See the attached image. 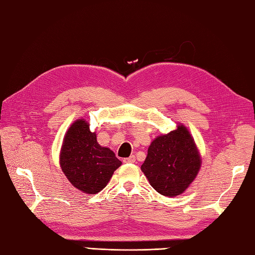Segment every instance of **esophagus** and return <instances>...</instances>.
<instances>
[{
  "mask_svg": "<svg viewBox=\"0 0 255 255\" xmlns=\"http://www.w3.org/2000/svg\"><path fill=\"white\" fill-rule=\"evenodd\" d=\"M123 162L124 163H134V162H135V156L131 155V156H128V157H124L123 158Z\"/></svg>",
  "mask_w": 255,
  "mask_h": 255,
  "instance_id": "esophagus-1",
  "label": "esophagus"
}]
</instances>
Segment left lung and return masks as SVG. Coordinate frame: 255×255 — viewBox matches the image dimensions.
<instances>
[{
  "instance_id": "8db88e82",
  "label": "left lung",
  "mask_w": 255,
  "mask_h": 255,
  "mask_svg": "<svg viewBox=\"0 0 255 255\" xmlns=\"http://www.w3.org/2000/svg\"><path fill=\"white\" fill-rule=\"evenodd\" d=\"M200 166L193 137L185 127L179 126L151 143L141 170L158 193L176 196L193 182Z\"/></svg>"
}]
</instances>
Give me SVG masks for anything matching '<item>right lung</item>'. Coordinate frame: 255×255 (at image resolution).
Instances as JSON below:
<instances>
[{
    "mask_svg": "<svg viewBox=\"0 0 255 255\" xmlns=\"http://www.w3.org/2000/svg\"><path fill=\"white\" fill-rule=\"evenodd\" d=\"M60 163L72 185L84 193L97 194L121 165L113 151L101 146L84 119L72 124L65 134Z\"/></svg>",
    "mask_w": 255,
    "mask_h": 255,
    "instance_id": "add662e5",
    "label": "right lung"
}]
</instances>
